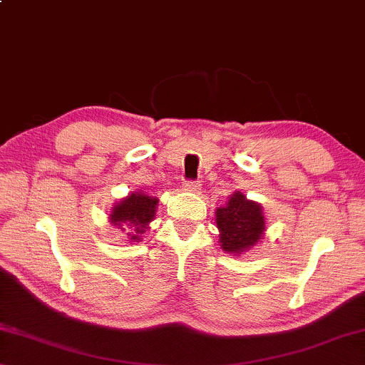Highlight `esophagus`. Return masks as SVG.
Returning a JSON list of instances; mask_svg holds the SVG:
<instances>
[{
	"mask_svg": "<svg viewBox=\"0 0 365 365\" xmlns=\"http://www.w3.org/2000/svg\"><path fill=\"white\" fill-rule=\"evenodd\" d=\"M185 192H190V193H196L200 190V183L198 182H192V180H187L183 182V187H182Z\"/></svg>",
	"mask_w": 365,
	"mask_h": 365,
	"instance_id": "esophagus-1",
	"label": "esophagus"
}]
</instances>
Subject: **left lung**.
<instances>
[{"instance_id":"1","label":"left lung","mask_w":365,"mask_h":365,"mask_svg":"<svg viewBox=\"0 0 365 365\" xmlns=\"http://www.w3.org/2000/svg\"><path fill=\"white\" fill-rule=\"evenodd\" d=\"M214 216L219 229V245L230 255L250 250L264 237L266 221L262 205L247 200L242 192L230 195Z\"/></svg>"}]
</instances>
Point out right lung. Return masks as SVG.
<instances>
[{"label":"right lung","instance_id":"1","mask_svg":"<svg viewBox=\"0 0 365 365\" xmlns=\"http://www.w3.org/2000/svg\"><path fill=\"white\" fill-rule=\"evenodd\" d=\"M159 200L144 192H131L110 210L108 222L130 232V242H141L158 211Z\"/></svg>","mask_w":365,"mask_h":365}]
</instances>
